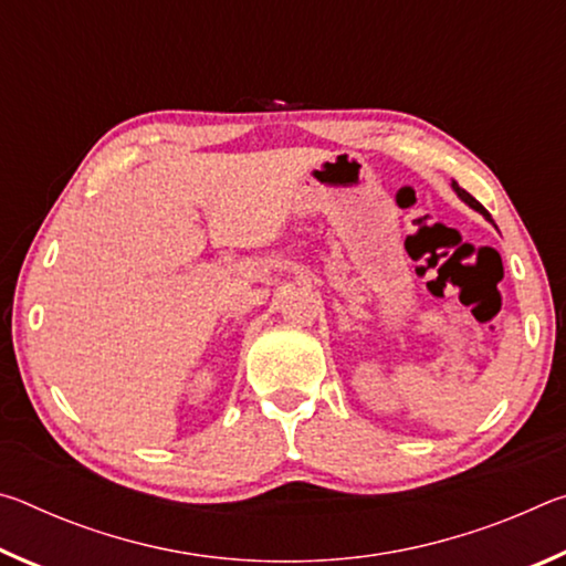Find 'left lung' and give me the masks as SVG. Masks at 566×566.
<instances>
[{"mask_svg": "<svg viewBox=\"0 0 566 566\" xmlns=\"http://www.w3.org/2000/svg\"><path fill=\"white\" fill-rule=\"evenodd\" d=\"M452 187H454V191H457V195H459V197H462V199H464V202H467L469 207H472V209H476V212H482V214H484L486 219H490V214H486V209H484L482 205H479V202H476V199H474L472 195H469V191H464L462 187H459V185H457V181H452ZM490 222H492V219H490Z\"/></svg>", "mask_w": 566, "mask_h": 566, "instance_id": "left-lung-1", "label": "left lung"}]
</instances>
